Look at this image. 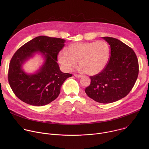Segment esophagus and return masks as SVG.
Instances as JSON below:
<instances>
[{"label": "esophagus", "mask_w": 149, "mask_h": 149, "mask_svg": "<svg viewBox=\"0 0 149 149\" xmlns=\"http://www.w3.org/2000/svg\"><path fill=\"white\" fill-rule=\"evenodd\" d=\"M74 76L77 78H81L82 77V75H79V74H75Z\"/></svg>", "instance_id": "obj_1"}]
</instances>
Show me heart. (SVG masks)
<instances>
[{"label": "heart", "instance_id": "obj_1", "mask_svg": "<svg viewBox=\"0 0 149 149\" xmlns=\"http://www.w3.org/2000/svg\"><path fill=\"white\" fill-rule=\"evenodd\" d=\"M109 55V48L105 42H77L69 45L67 52L59 54V61L67 72L77 65L80 70L88 75L100 73L106 65Z\"/></svg>", "mask_w": 149, "mask_h": 149}]
</instances>
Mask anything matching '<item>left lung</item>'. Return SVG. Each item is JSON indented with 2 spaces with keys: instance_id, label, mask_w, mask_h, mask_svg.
I'll return each mask as SVG.
<instances>
[{
  "instance_id": "1",
  "label": "left lung",
  "mask_w": 149,
  "mask_h": 149,
  "mask_svg": "<svg viewBox=\"0 0 149 149\" xmlns=\"http://www.w3.org/2000/svg\"><path fill=\"white\" fill-rule=\"evenodd\" d=\"M110 45V57L104 68L90 77L85 89L87 95L100 103H111L128 94L137 79L139 62L134 51L120 40L105 36Z\"/></svg>"
}]
</instances>
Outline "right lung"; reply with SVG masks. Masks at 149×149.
<instances>
[{"label": "right lung", "instance_id": "right-lung-1", "mask_svg": "<svg viewBox=\"0 0 149 149\" xmlns=\"http://www.w3.org/2000/svg\"><path fill=\"white\" fill-rule=\"evenodd\" d=\"M65 39L39 36L19 48L13 55L8 71V81L15 95L32 105L42 106L55 100L61 87L72 74L61 71L57 57ZM45 56V64L38 73L28 74L22 69L23 62L35 53Z\"/></svg>", "mask_w": 149, "mask_h": 149}]
</instances>
